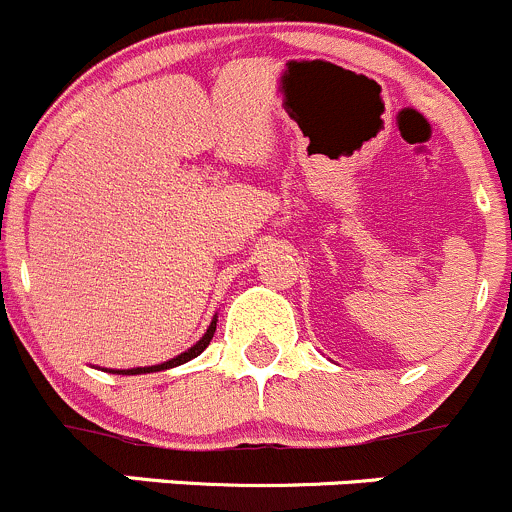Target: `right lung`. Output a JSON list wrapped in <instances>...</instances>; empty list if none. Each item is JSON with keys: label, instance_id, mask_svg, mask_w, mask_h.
<instances>
[{"label": "right lung", "instance_id": "1", "mask_svg": "<svg viewBox=\"0 0 512 512\" xmlns=\"http://www.w3.org/2000/svg\"><path fill=\"white\" fill-rule=\"evenodd\" d=\"M214 331H216V321H211L209 331L204 333V338H201V341L196 343V346H191L189 351H186V353H181V356H176V358H171V361L161 363V366H149V368H131V371H111V373H121V376H136V373L164 371V368H174V366H181V363H186V361H191V358H196V356H199L201 351H204L206 346H209V343H211V338H214Z\"/></svg>", "mask_w": 512, "mask_h": 512}]
</instances>
